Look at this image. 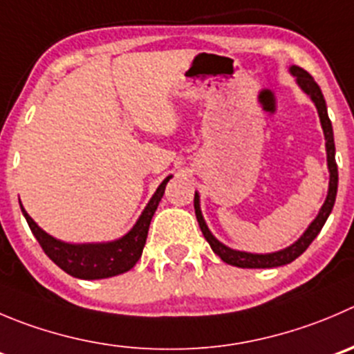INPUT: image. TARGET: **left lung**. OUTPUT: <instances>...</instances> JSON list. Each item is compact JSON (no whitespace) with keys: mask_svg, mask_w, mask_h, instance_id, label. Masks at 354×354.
Masks as SVG:
<instances>
[{"mask_svg":"<svg viewBox=\"0 0 354 354\" xmlns=\"http://www.w3.org/2000/svg\"><path fill=\"white\" fill-rule=\"evenodd\" d=\"M290 74L297 82L299 88L313 100V104L316 106L318 111L319 123H322L323 136H325V149H326V167L330 171V179H328V193H326L325 201H323L322 208H319L318 215L315 217V221L308 225V230L301 234L297 241L290 245V247L283 248V250L271 252V254H252V252H243V250H234L230 248L227 245H224L222 241H218L217 238L212 234V231L208 230L207 222H205L203 214H201L200 207V194L194 193V212H196L198 224H200V230L203 233L205 240L208 241V245L212 247V250L225 262V264L236 266V268H247V269H264V268H278V266L290 264L292 261L299 257L301 254H304L306 248L311 245V241L318 236V233L322 231V227L325 225L326 218L330 215L332 208H334L335 196H337V184H339V171H337V163H335V144H334V130H332L330 118L326 113V102L323 99V93L319 90L318 83L313 80L311 74L308 71H304L299 66H290Z\"/></svg>","mask_w":354,"mask_h":354,"instance_id":"8db88e82","label":"left lung"}]
</instances>
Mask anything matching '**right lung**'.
<instances>
[{
    "label": "right lung",
    "mask_w": 354,
    "mask_h": 354,
    "mask_svg": "<svg viewBox=\"0 0 354 354\" xmlns=\"http://www.w3.org/2000/svg\"><path fill=\"white\" fill-rule=\"evenodd\" d=\"M171 179L168 175L167 179L158 186L156 193L151 196L149 203L139 215L132 230L121 238L113 241H102V243H67V241L57 240L52 234L43 231L38 224L26 212L20 203L24 217L28 221L32 234L36 236L38 243L45 250V254L59 266L67 274L80 278V280H102L111 278L121 272H127L137 264L146 245L147 231H149L151 218L160 205L165 194L167 183Z\"/></svg>",
    "instance_id": "1"
}]
</instances>
